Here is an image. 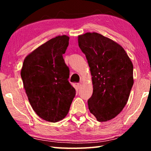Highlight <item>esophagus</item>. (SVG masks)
I'll use <instances>...</instances> for the list:
<instances>
[{
	"mask_svg": "<svg viewBox=\"0 0 151 151\" xmlns=\"http://www.w3.org/2000/svg\"><path fill=\"white\" fill-rule=\"evenodd\" d=\"M82 85H83V82H80V83H78L77 84V86H78V88H81V86H82Z\"/></svg>",
	"mask_w": 151,
	"mask_h": 151,
	"instance_id": "obj_1",
	"label": "esophagus"
}]
</instances>
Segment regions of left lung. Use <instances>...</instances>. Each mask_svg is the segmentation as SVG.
<instances>
[{"label":"left lung","mask_w":151,"mask_h":151,"mask_svg":"<svg viewBox=\"0 0 151 151\" xmlns=\"http://www.w3.org/2000/svg\"><path fill=\"white\" fill-rule=\"evenodd\" d=\"M90 67L93 93L88 109L99 122L114 119L129 100L134 83L133 65L118 43L97 32L78 36Z\"/></svg>","instance_id":"1"}]
</instances>
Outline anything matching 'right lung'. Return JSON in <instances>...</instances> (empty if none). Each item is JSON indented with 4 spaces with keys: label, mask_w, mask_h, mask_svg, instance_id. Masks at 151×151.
<instances>
[{
    "label": "right lung",
    "mask_w": 151,
    "mask_h": 151,
    "mask_svg": "<svg viewBox=\"0 0 151 151\" xmlns=\"http://www.w3.org/2000/svg\"><path fill=\"white\" fill-rule=\"evenodd\" d=\"M69 37L57 36L25 57L20 75L32 109L45 121L56 122L67 115L75 96L63 59Z\"/></svg>",
    "instance_id": "right-lung-1"
}]
</instances>
